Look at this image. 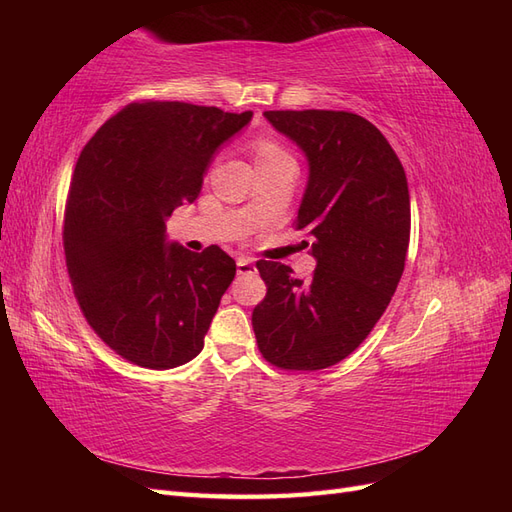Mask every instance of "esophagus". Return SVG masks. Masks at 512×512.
Returning a JSON list of instances; mask_svg holds the SVG:
<instances>
[{
    "instance_id": "1",
    "label": "esophagus",
    "mask_w": 512,
    "mask_h": 512,
    "mask_svg": "<svg viewBox=\"0 0 512 512\" xmlns=\"http://www.w3.org/2000/svg\"><path fill=\"white\" fill-rule=\"evenodd\" d=\"M237 271L243 275V273H254L256 271V265L252 258H245V256H239L237 258Z\"/></svg>"
}]
</instances>
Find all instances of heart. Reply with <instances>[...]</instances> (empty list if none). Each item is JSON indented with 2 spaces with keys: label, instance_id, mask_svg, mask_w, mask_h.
Instances as JSON below:
<instances>
[{
  "label": "heart",
  "instance_id": "heart-1",
  "mask_svg": "<svg viewBox=\"0 0 512 512\" xmlns=\"http://www.w3.org/2000/svg\"><path fill=\"white\" fill-rule=\"evenodd\" d=\"M284 156H288V153L277 143L269 141V138H258V141L254 143V158H256L258 166L273 162L277 158H284Z\"/></svg>",
  "mask_w": 512,
  "mask_h": 512
}]
</instances>
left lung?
I'll return each mask as SVG.
<instances>
[{"instance_id":"8db88e82","label":"left lung","mask_w":512,"mask_h":512,"mask_svg":"<svg viewBox=\"0 0 512 512\" xmlns=\"http://www.w3.org/2000/svg\"><path fill=\"white\" fill-rule=\"evenodd\" d=\"M271 126L305 153L307 188L297 228L314 237L316 269L299 280L258 260L267 297L252 312L258 350L294 371L346 359L389 307L406 265L410 192L382 132L346 111H267Z\"/></svg>"}]
</instances>
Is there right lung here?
I'll return each instance as SVG.
<instances>
[{
    "instance_id": "obj_1",
    "label": "right lung",
    "mask_w": 512,
    "mask_h": 512,
    "mask_svg": "<svg viewBox=\"0 0 512 512\" xmlns=\"http://www.w3.org/2000/svg\"><path fill=\"white\" fill-rule=\"evenodd\" d=\"M252 119L188 102H132L91 136L64 218L74 297L123 359L170 369L203 350L237 265L218 245L166 243V220L194 203L213 153Z\"/></svg>"
}]
</instances>
